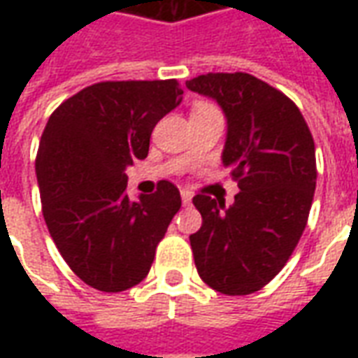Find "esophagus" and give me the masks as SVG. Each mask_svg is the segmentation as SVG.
I'll use <instances>...</instances> for the list:
<instances>
[{"label":"esophagus","instance_id":"1","mask_svg":"<svg viewBox=\"0 0 358 358\" xmlns=\"http://www.w3.org/2000/svg\"><path fill=\"white\" fill-rule=\"evenodd\" d=\"M182 203H184V205H192V194H189V192H182Z\"/></svg>","mask_w":358,"mask_h":358}]
</instances>
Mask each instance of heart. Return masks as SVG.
Returning <instances> with one entry per match:
<instances>
[{"label": "heart", "instance_id": "heart-1", "mask_svg": "<svg viewBox=\"0 0 358 358\" xmlns=\"http://www.w3.org/2000/svg\"><path fill=\"white\" fill-rule=\"evenodd\" d=\"M209 107H213V105H209V103H199L195 109H209Z\"/></svg>", "mask_w": 358, "mask_h": 358}]
</instances>
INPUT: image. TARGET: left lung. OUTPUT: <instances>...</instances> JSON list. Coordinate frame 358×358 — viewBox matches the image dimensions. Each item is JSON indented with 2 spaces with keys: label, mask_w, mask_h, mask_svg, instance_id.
Segmentation results:
<instances>
[{
  "label": "left lung",
  "mask_w": 358,
  "mask_h": 358,
  "mask_svg": "<svg viewBox=\"0 0 358 358\" xmlns=\"http://www.w3.org/2000/svg\"><path fill=\"white\" fill-rule=\"evenodd\" d=\"M213 97L228 120L222 164L238 180L234 205L199 194L203 224L189 236L205 284L249 295L284 268L307 226L316 187L315 141L297 105L248 73H209L186 82Z\"/></svg>",
  "instance_id": "left-lung-1"
}]
</instances>
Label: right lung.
Masks as SVG:
<instances>
[{
	"mask_svg": "<svg viewBox=\"0 0 358 358\" xmlns=\"http://www.w3.org/2000/svg\"><path fill=\"white\" fill-rule=\"evenodd\" d=\"M176 80L99 82L53 110L36 155L51 238L84 284L117 293L140 284L172 217L178 187L169 180L130 201L126 166L145 159L161 118L176 109Z\"/></svg>",
	"mask_w": 358,
	"mask_h": 358,
	"instance_id": "add662e5",
	"label": "right lung"
}]
</instances>
